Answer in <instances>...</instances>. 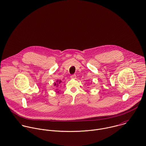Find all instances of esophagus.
Returning a JSON list of instances; mask_svg holds the SVG:
<instances>
[{"instance_id":"34e87169","label":"esophagus","mask_w":146,"mask_h":146,"mask_svg":"<svg viewBox=\"0 0 146 146\" xmlns=\"http://www.w3.org/2000/svg\"><path fill=\"white\" fill-rule=\"evenodd\" d=\"M71 78L72 79H76V75H72L71 76Z\"/></svg>"}]
</instances>
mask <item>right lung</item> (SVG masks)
Wrapping results in <instances>:
<instances>
[{
  "instance_id": "add662e5",
  "label": "right lung",
  "mask_w": 146,
  "mask_h": 146,
  "mask_svg": "<svg viewBox=\"0 0 146 146\" xmlns=\"http://www.w3.org/2000/svg\"><path fill=\"white\" fill-rule=\"evenodd\" d=\"M61 82V81H59V82H58V81H57V84H56V83H55L54 84V86H56V84H57V85H58V84H59Z\"/></svg>"
}]
</instances>
